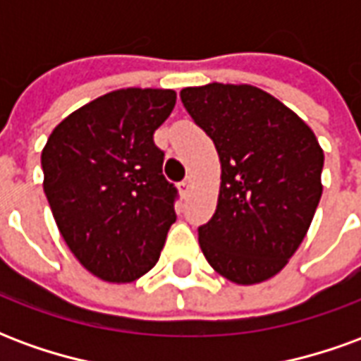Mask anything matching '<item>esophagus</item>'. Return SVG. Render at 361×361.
Wrapping results in <instances>:
<instances>
[{"label": "esophagus", "mask_w": 361, "mask_h": 361, "mask_svg": "<svg viewBox=\"0 0 361 361\" xmlns=\"http://www.w3.org/2000/svg\"><path fill=\"white\" fill-rule=\"evenodd\" d=\"M191 189H193V176H188V178L180 183L181 195H189V193H191Z\"/></svg>", "instance_id": "esophagus-1"}]
</instances>
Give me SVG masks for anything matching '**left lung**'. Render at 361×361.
Here are the masks:
<instances>
[{
  "label": "left lung",
  "instance_id": "left-lung-1",
  "mask_svg": "<svg viewBox=\"0 0 361 361\" xmlns=\"http://www.w3.org/2000/svg\"><path fill=\"white\" fill-rule=\"evenodd\" d=\"M180 96L220 160L216 211L199 228L203 255L230 282H265L310 230L323 193V149L295 111L253 85L209 82Z\"/></svg>",
  "mask_w": 361,
  "mask_h": 361
}]
</instances>
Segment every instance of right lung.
<instances>
[{
	"mask_svg": "<svg viewBox=\"0 0 361 361\" xmlns=\"http://www.w3.org/2000/svg\"><path fill=\"white\" fill-rule=\"evenodd\" d=\"M173 106L172 89L111 90L69 114L44 145L42 185L59 234L100 280L147 274L176 222V188L152 141Z\"/></svg>",
	"mask_w": 361,
	"mask_h": 361,
	"instance_id": "right-lung-1",
	"label": "right lung"
}]
</instances>
